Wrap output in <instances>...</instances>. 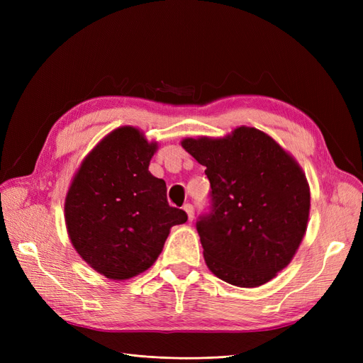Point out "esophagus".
<instances>
[{
    "instance_id": "34e87169",
    "label": "esophagus",
    "mask_w": 363,
    "mask_h": 363,
    "mask_svg": "<svg viewBox=\"0 0 363 363\" xmlns=\"http://www.w3.org/2000/svg\"><path fill=\"white\" fill-rule=\"evenodd\" d=\"M183 211L186 212V215H188L189 221H192V219H194V206L192 204H184Z\"/></svg>"
}]
</instances>
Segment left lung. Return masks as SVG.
Here are the masks:
<instances>
[{
    "instance_id": "8db88e82",
    "label": "left lung",
    "mask_w": 363,
    "mask_h": 363,
    "mask_svg": "<svg viewBox=\"0 0 363 363\" xmlns=\"http://www.w3.org/2000/svg\"><path fill=\"white\" fill-rule=\"evenodd\" d=\"M206 167L212 212L196 223L207 268L257 288L286 268L306 235L311 188L300 163L269 135L240 125L223 138H184Z\"/></svg>"
}]
</instances>
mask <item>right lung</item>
Returning a JSON list of instances; mask_svg holds the SVG:
<instances>
[{
  "mask_svg": "<svg viewBox=\"0 0 363 363\" xmlns=\"http://www.w3.org/2000/svg\"><path fill=\"white\" fill-rule=\"evenodd\" d=\"M159 145L144 131L112 130L75 171L65 224L79 256L111 280H128L159 257L171 227L188 219L167 201V184L148 171Z\"/></svg>",
  "mask_w": 363,
  "mask_h": 363,
  "instance_id": "right-lung-1",
  "label": "right lung"
}]
</instances>
